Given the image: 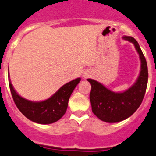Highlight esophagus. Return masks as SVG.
Masks as SVG:
<instances>
[{
	"label": "esophagus",
	"mask_w": 156,
	"mask_h": 156,
	"mask_svg": "<svg viewBox=\"0 0 156 156\" xmlns=\"http://www.w3.org/2000/svg\"><path fill=\"white\" fill-rule=\"evenodd\" d=\"M90 76H91V73H90L86 72V73H84L83 76V77L84 78H89Z\"/></svg>",
	"instance_id": "esophagus-1"
}]
</instances>
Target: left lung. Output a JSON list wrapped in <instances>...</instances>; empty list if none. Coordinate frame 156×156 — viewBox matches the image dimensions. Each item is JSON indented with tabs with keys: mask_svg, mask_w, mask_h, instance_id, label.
Returning a JSON list of instances; mask_svg holds the SVG:
<instances>
[{
	"mask_svg": "<svg viewBox=\"0 0 156 156\" xmlns=\"http://www.w3.org/2000/svg\"><path fill=\"white\" fill-rule=\"evenodd\" d=\"M123 39L133 43L140 58V73L136 83L123 93H113L96 80L87 79L92 86L89 96L92 111L99 119L109 123L126 119L138 109L148 82L147 63L139 44L132 37L124 36Z\"/></svg>",
	"mask_w": 156,
	"mask_h": 156,
	"instance_id": "obj_1",
	"label": "left lung"
}]
</instances>
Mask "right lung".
Here are the masks:
<instances>
[{
  "label": "right lung",
  "mask_w": 156,
  "mask_h": 156,
  "mask_svg": "<svg viewBox=\"0 0 156 156\" xmlns=\"http://www.w3.org/2000/svg\"><path fill=\"white\" fill-rule=\"evenodd\" d=\"M81 78H76L61 87L51 98L42 101H30L21 98L9 81L10 93L20 112L32 122L50 124L57 122L65 114L70 96Z\"/></svg>",
  "instance_id": "right-lung-1"
}]
</instances>
